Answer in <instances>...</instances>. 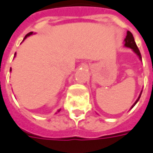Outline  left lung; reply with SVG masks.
<instances>
[{
	"instance_id": "8db88e82",
	"label": "left lung",
	"mask_w": 153,
	"mask_h": 153,
	"mask_svg": "<svg viewBox=\"0 0 153 153\" xmlns=\"http://www.w3.org/2000/svg\"><path fill=\"white\" fill-rule=\"evenodd\" d=\"M124 46L126 47V48H131V50L133 51L134 53L139 56V58H140V61H142L141 54H140V50H139V48H138V47H137L135 42H134V37H133V35H132L131 32H130L129 30H127V32H126V36L125 39H124ZM142 91H143V90H142ZM142 91H141V92H140L139 97H138L136 100H135V102H134V104L132 105V106L131 107V109L133 108L134 105H136V103L139 101V100H140V97H141V94H142Z\"/></svg>"
}]
</instances>
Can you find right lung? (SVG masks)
<instances>
[{"instance_id": "add662e5", "label": "right lung", "mask_w": 153, "mask_h": 153, "mask_svg": "<svg viewBox=\"0 0 153 153\" xmlns=\"http://www.w3.org/2000/svg\"><path fill=\"white\" fill-rule=\"evenodd\" d=\"M33 34H35L33 32V31H30V32H29V33H28V34H27V35H26V36H25V37H24V39H23V40H22V41H24L25 39H27L28 36H31V35H33ZM15 56H16V53H15V54H14V57H15ZM10 71H11V68H10ZM60 110H61V109H58V110H57V112H60Z\"/></svg>"}]
</instances>
